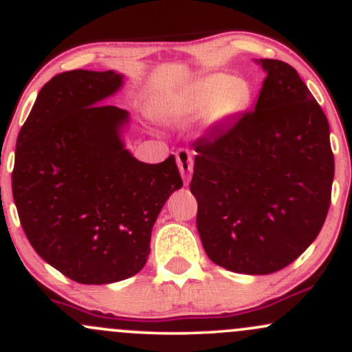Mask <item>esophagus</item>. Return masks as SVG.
I'll return each mask as SVG.
<instances>
[{
	"label": "esophagus",
	"instance_id": "34e87169",
	"mask_svg": "<svg viewBox=\"0 0 352 352\" xmlns=\"http://www.w3.org/2000/svg\"><path fill=\"white\" fill-rule=\"evenodd\" d=\"M177 165H179L180 175H182L184 182L188 184L192 177V168H194V158H192V152L187 148H180L177 152Z\"/></svg>",
	"mask_w": 352,
	"mask_h": 352
}]
</instances>
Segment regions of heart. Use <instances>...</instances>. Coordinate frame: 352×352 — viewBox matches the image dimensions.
<instances>
[{
	"label": "heart",
	"mask_w": 352,
	"mask_h": 352,
	"mask_svg": "<svg viewBox=\"0 0 352 352\" xmlns=\"http://www.w3.org/2000/svg\"><path fill=\"white\" fill-rule=\"evenodd\" d=\"M252 88L245 80L226 73H210L192 82L162 105V117L170 122H187L207 115L210 123H220L247 110Z\"/></svg>",
	"instance_id": "1"
}]
</instances>
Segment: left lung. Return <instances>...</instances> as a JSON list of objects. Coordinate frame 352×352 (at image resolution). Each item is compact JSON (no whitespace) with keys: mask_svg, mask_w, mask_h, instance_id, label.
<instances>
[{"mask_svg":"<svg viewBox=\"0 0 352 352\" xmlns=\"http://www.w3.org/2000/svg\"><path fill=\"white\" fill-rule=\"evenodd\" d=\"M267 73L256 107L195 145L190 192L208 258L265 276L294 262L318 237L331 204L329 123L299 73L256 60Z\"/></svg>","mask_w":352,"mask_h":352,"instance_id":"left-lung-1","label":"left lung"}]
</instances>
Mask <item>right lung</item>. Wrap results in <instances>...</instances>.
<instances>
[{"instance_id": "add662e5", "label": "right lung", "mask_w": 352, "mask_h": 352, "mask_svg": "<svg viewBox=\"0 0 352 352\" xmlns=\"http://www.w3.org/2000/svg\"><path fill=\"white\" fill-rule=\"evenodd\" d=\"M123 75L53 76L21 126L11 177L14 206L41 258L80 284H111L144 269L152 227L182 187L175 157L137 160L122 140L126 110L103 105Z\"/></svg>"}]
</instances>
